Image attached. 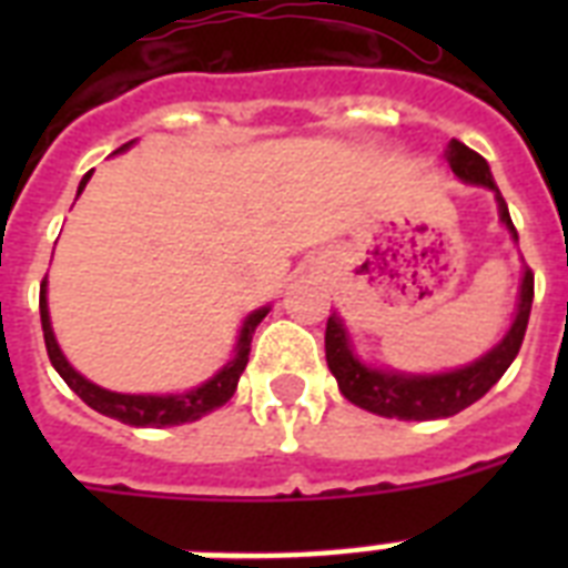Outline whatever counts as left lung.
<instances>
[{
  "label": "left lung",
  "instance_id": "left-lung-1",
  "mask_svg": "<svg viewBox=\"0 0 568 568\" xmlns=\"http://www.w3.org/2000/svg\"><path fill=\"white\" fill-rule=\"evenodd\" d=\"M448 164L450 171L457 173L459 180L477 182L486 189L495 191L498 200V212L501 221L507 223V230L516 235V226L510 221L507 203H504L501 191L493 182L489 164L480 153L468 150L463 141H450L448 146ZM530 303H534V274L530 267L525 271L521 280V294H519V312L513 321L510 333L504 336L498 347H493L489 354L480 356L477 363L457 368L448 374H430V377H406V374H392V372H377L368 368L351 354L347 347V336L342 321L329 318L327 321V336H324V347H327V365L333 377H336L342 395L351 404L363 406L368 413L386 415V418H404V422H430V418H448L457 415L459 409H466L475 400L489 392V388L504 377V372L510 368V363L519 354L521 342H525V329H528L530 318Z\"/></svg>",
  "mask_w": 568,
  "mask_h": 568
}]
</instances>
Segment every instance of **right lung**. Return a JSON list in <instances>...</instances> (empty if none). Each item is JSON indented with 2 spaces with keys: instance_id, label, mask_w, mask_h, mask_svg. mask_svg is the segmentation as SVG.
<instances>
[{
  "instance_id": "add662e5",
  "label": "right lung",
  "mask_w": 568,
  "mask_h": 568,
  "mask_svg": "<svg viewBox=\"0 0 568 568\" xmlns=\"http://www.w3.org/2000/svg\"><path fill=\"white\" fill-rule=\"evenodd\" d=\"M129 146V144H126ZM91 180V173H84L82 185H79V194ZM267 315V310L253 312L247 321H244V329L239 336V347H235V356L230 363L223 365L221 372L214 374L209 383H203L200 388H191L185 395H118V392H109V388L93 386L91 379H84L82 374H75L70 368V363L61 354L55 336H52V327H49V310H47V280L40 283V324H43V342H47L49 363L55 368L64 383L73 388L75 395L82 397L84 404L97 409V413L109 415V418H118L123 424H132V427H173V424H185L203 418L205 413H212L217 406H223L235 395V386H239L241 372L247 368L250 359V338H253V329L256 324Z\"/></svg>"
}]
</instances>
